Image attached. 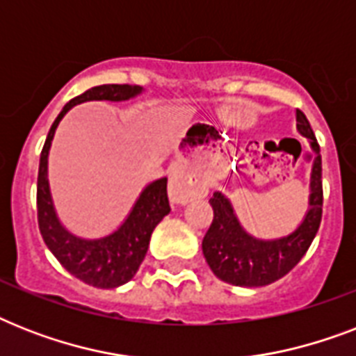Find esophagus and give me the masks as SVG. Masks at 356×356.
<instances>
[{"label": "esophagus", "mask_w": 356, "mask_h": 356, "mask_svg": "<svg viewBox=\"0 0 356 356\" xmlns=\"http://www.w3.org/2000/svg\"><path fill=\"white\" fill-rule=\"evenodd\" d=\"M168 194L172 203H188L195 194V186L190 183L188 179L184 177V173L173 172L170 177V186H168Z\"/></svg>", "instance_id": "1"}]
</instances>
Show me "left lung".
I'll return each mask as SVG.
<instances>
[{
  "label": "left lung",
  "instance_id": "obj_1",
  "mask_svg": "<svg viewBox=\"0 0 356 356\" xmlns=\"http://www.w3.org/2000/svg\"><path fill=\"white\" fill-rule=\"evenodd\" d=\"M298 131L307 136L316 153L310 173L309 211L292 234L275 240H259L243 231L231 201L214 192L211 197L214 220L203 238V254L214 275L234 286H266L281 279L309 251L321 223L323 188H321L320 145L301 111H296Z\"/></svg>",
  "mask_w": 356,
  "mask_h": 356
}]
</instances>
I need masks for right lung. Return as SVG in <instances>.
<instances>
[{"label": "right lung", "instance_id": "1", "mask_svg": "<svg viewBox=\"0 0 356 356\" xmlns=\"http://www.w3.org/2000/svg\"><path fill=\"white\" fill-rule=\"evenodd\" d=\"M142 86L133 85H102L94 86L85 94L70 99L47 133L46 144L40 153L38 184H36V211L38 227L44 242L64 270L86 284L96 288H116L129 282L138 271L144 260L153 229L170 212L168 203V179H156L147 184L129 212L127 220L114 233L96 240H85L72 234L58 222L53 207L49 181H47V155L51 147L53 134L58 122L70 108L85 102H125L138 96Z\"/></svg>", "mask_w": 356, "mask_h": 356}]
</instances>
